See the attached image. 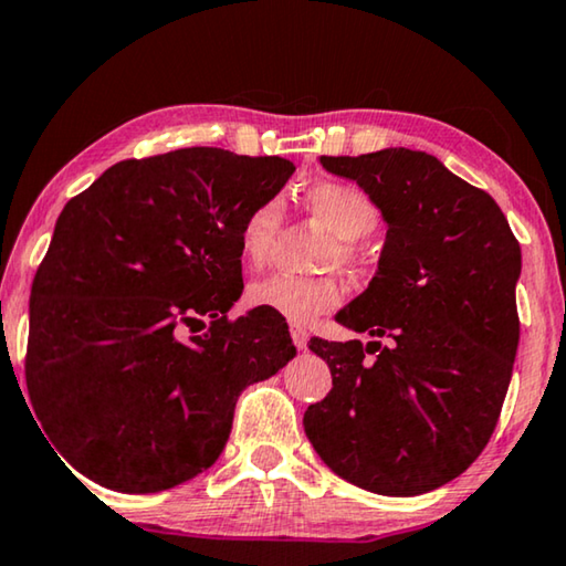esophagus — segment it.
Returning <instances> with one entry per match:
<instances>
[{"label":"esophagus","instance_id":"34e87169","mask_svg":"<svg viewBox=\"0 0 566 566\" xmlns=\"http://www.w3.org/2000/svg\"><path fill=\"white\" fill-rule=\"evenodd\" d=\"M290 332H292V339H294V345H297V349L307 347V339H310V332L307 329L300 327V325H292Z\"/></svg>","mask_w":566,"mask_h":566}]
</instances>
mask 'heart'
Listing matches in <instances>:
<instances>
[{
    "instance_id": "b5f03b06",
    "label": "heart",
    "mask_w": 566,
    "mask_h": 566,
    "mask_svg": "<svg viewBox=\"0 0 566 566\" xmlns=\"http://www.w3.org/2000/svg\"><path fill=\"white\" fill-rule=\"evenodd\" d=\"M304 209L332 234L325 266L355 264L360 259V239L370 237L380 223V209L363 188L339 181H319L304 188ZM284 219V203L276 196L256 201L239 223V251L249 266H262ZM247 302L256 310L282 315L292 325H312L343 302V284L335 276L272 274L247 290Z\"/></svg>"
}]
</instances>
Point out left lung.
Wrapping results in <instances>:
<instances>
[{
	"label": "left lung",
	"mask_w": 566,
	"mask_h": 566,
	"mask_svg": "<svg viewBox=\"0 0 566 566\" xmlns=\"http://www.w3.org/2000/svg\"><path fill=\"white\" fill-rule=\"evenodd\" d=\"M319 164L360 186L388 223L373 282L335 315L388 345L310 339L332 390L304 412V433L339 479L418 496L461 476L499 423L522 249L499 203L423 150Z\"/></svg>",
	"instance_id": "left-lung-1"
}]
</instances>
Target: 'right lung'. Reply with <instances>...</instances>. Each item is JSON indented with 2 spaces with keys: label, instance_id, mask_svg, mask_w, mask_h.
Segmentation results:
<instances>
[{
  "label": "right lung",
  "instance_id": "right-lung-1",
  "mask_svg": "<svg viewBox=\"0 0 566 566\" xmlns=\"http://www.w3.org/2000/svg\"><path fill=\"white\" fill-rule=\"evenodd\" d=\"M294 164L181 148L120 160L65 203L34 274L27 390L90 481L156 493L229 441L241 390L297 355L282 315L241 297L239 223ZM193 326L201 336L185 337Z\"/></svg>",
  "mask_w": 566,
  "mask_h": 566
}]
</instances>
